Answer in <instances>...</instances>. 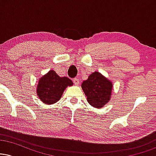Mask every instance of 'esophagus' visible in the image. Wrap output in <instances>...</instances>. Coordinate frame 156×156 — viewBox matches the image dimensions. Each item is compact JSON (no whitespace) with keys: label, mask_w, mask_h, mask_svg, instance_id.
<instances>
[{"label":"esophagus","mask_w":156,"mask_h":156,"mask_svg":"<svg viewBox=\"0 0 156 156\" xmlns=\"http://www.w3.org/2000/svg\"><path fill=\"white\" fill-rule=\"evenodd\" d=\"M73 83H75V85L78 86V84H79V79H78V78H74V79H73Z\"/></svg>","instance_id":"1"}]
</instances>
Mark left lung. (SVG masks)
I'll list each match as a JSON object with an SVG mask.
<instances>
[{"mask_svg": "<svg viewBox=\"0 0 156 156\" xmlns=\"http://www.w3.org/2000/svg\"><path fill=\"white\" fill-rule=\"evenodd\" d=\"M81 88L87 96L88 103L96 108H101L112 98L113 83L112 80L95 71L81 83Z\"/></svg>", "mask_w": 156, "mask_h": 156, "instance_id": "8db88e82", "label": "left lung"}]
</instances>
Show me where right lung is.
Masks as SVG:
<instances>
[{"label": "right lung", "mask_w": 156, "mask_h": 156, "mask_svg": "<svg viewBox=\"0 0 156 156\" xmlns=\"http://www.w3.org/2000/svg\"><path fill=\"white\" fill-rule=\"evenodd\" d=\"M73 85V81L67 77L58 76L51 69L39 79L37 94L44 104L53 105L61 99L67 87Z\"/></svg>", "instance_id": "1"}]
</instances>
